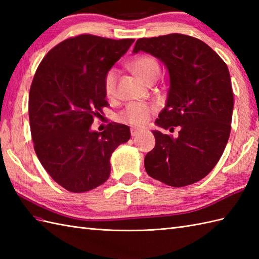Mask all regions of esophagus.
Returning a JSON list of instances; mask_svg holds the SVG:
<instances>
[{"label": "esophagus", "mask_w": 259, "mask_h": 259, "mask_svg": "<svg viewBox=\"0 0 259 259\" xmlns=\"http://www.w3.org/2000/svg\"><path fill=\"white\" fill-rule=\"evenodd\" d=\"M140 131H141V129H139V128H131V136L135 137L138 135Z\"/></svg>", "instance_id": "obj_1"}]
</instances>
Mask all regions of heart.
<instances>
[{
  "label": "heart",
  "mask_w": 259,
  "mask_h": 259,
  "mask_svg": "<svg viewBox=\"0 0 259 259\" xmlns=\"http://www.w3.org/2000/svg\"><path fill=\"white\" fill-rule=\"evenodd\" d=\"M130 67L136 73H138L146 82H149L153 79H157L159 75V64L155 58L150 56H141L135 59L130 63ZM117 80H118V70L110 69L104 75L103 88L106 96L109 99H112L115 96V89H117ZM152 108L142 102H131L126 106L122 111L119 113V119L123 122L141 125L146 123L150 118Z\"/></svg>",
  "instance_id": "1"
}]
</instances>
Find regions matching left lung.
I'll return each mask as SVG.
<instances>
[{
  "label": "left lung",
  "mask_w": 259,
  "mask_h": 259,
  "mask_svg": "<svg viewBox=\"0 0 259 259\" xmlns=\"http://www.w3.org/2000/svg\"><path fill=\"white\" fill-rule=\"evenodd\" d=\"M146 52L166 65L169 90L156 124L177 138L153 130L156 146L145 157L147 174L171 187H184L211 171L230 135L234 93L229 71L205 42L171 33L137 40L134 53Z\"/></svg>",
  "instance_id": "8db88e82"
}]
</instances>
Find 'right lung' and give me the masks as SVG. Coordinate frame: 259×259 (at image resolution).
<instances>
[{"label":"right lung","instance_id":"1","mask_svg":"<svg viewBox=\"0 0 259 259\" xmlns=\"http://www.w3.org/2000/svg\"><path fill=\"white\" fill-rule=\"evenodd\" d=\"M134 42L91 34L67 38L48 52L33 78L29 119L34 150L52 179L71 192L106 183L112 152L130 139L125 124L112 122L103 133L91 124L109 106L104 75Z\"/></svg>","mask_w":259,"mask_h":259}]
</instances>
